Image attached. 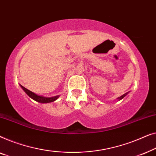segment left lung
Masks as SVG:
<instances>
[{
    "label": "left lung",
    "instance_id": "8db88e82",
    "mask_svg": "<svg viewBox=\"0 0 156 156\" xmlns=\"http://www.w3.org/2000/svg\"><path fill=\"white\" fill-rule=\"evenodd\" d=\"M127 94H128V93H125V94H124V95H122V96H121V97L118 98H117V99H118V100H122V99H123V98H124L125 97V96H126V95H127Z\"/></svg>",
    "mask_w": 156,
    "mask_h": 156
}]
</instances>
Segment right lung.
Listing matches in <instances>:
<instances>
[{"mask_svg": "<svg viewBox=\"0 0 156 156\" xmlns=\"http://www.w3.org/2000/svg\"><path fill=\"white\" fill-rule=\"evenodd\" d=\"M20 87L23 88V90L25 92V93L27 94V95L29 96L30 98H32V100H34L35 101H37V102H40V103H49V102H54V101H55L56 100H57L59 96L57 95V96H54V97H51V98H46V97H43V96H41V95H37V94L34 93L33 92L25 88V87H23V85L20 84Z\"/></svg>", "mask_w": 156, "mask_h": 156, "instance_id": "1", "label": "right lung"}]
</instances>
